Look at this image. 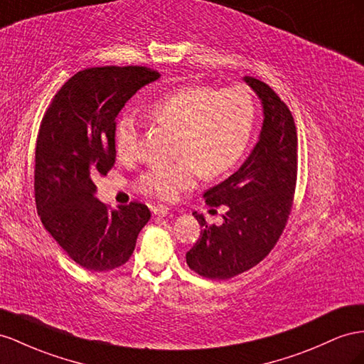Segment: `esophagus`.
Here are the masks:
<instances>
[{"label": "esophagus", "mask_w": 364, "mask_h": 364, "mask_svg": "<svg viewBox=\"0 0 364 364\" xmlns=\"http://www.w3.org/2000/svg\"><path fill=\"white\" fill-rule=\"evenodd\" d=\"M151 211L154 215H159V218H164V215L168 214V206L158 203V205H153L151 206Z\"/></svg>", "instance_id": "esophagus-1"}]
</instances>
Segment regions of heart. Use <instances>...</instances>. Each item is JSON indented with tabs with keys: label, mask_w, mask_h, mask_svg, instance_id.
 <instances>
[{
	"label": "heart",
	"mask_w": 364,
	"mask_h": 364,
	"mask_svg": "<svg viewBox=\"0 0 364 364\" xmlns=\"http://www.w3.org/2000/svg\"><path fill=\"white\" fill-rule=\"evenodd\" d=\"M146 113L162 129L176 133L170 166H153L142 173L137 188L153 198L171 200L190 190L202 174L214 179L234 168L250 144L255 104L242 85L218 90L210 85H188L153 101ZM139 127L133 117L117 122L114 133L119 158L137 151Z\"/></svg>",
	"instance_id": "b5f03b06"
}]
</instances>
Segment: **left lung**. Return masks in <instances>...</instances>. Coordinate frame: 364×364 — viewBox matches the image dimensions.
<instances>
[{
	"mask_svg": "<svg viewBox=\"0 0 364 364\" xmlns=\"http://www.w3.org/2000/svg\"><path fill=\"white\" fill-rule=\"evenodd\" d=\"M263 109V124L251 154L240 168L206 190V205H225L222 225L200 223L199 240L186 252V263L203 277L227 280L251 269L277 243L292 208L297 181V132L294 117L277 93L245 76Z\"/></svg>",
	"mask_w": 364,
	"mask_h": 364,
	"instance_id": "1",
	"label": "left lung"
}]
</instances>
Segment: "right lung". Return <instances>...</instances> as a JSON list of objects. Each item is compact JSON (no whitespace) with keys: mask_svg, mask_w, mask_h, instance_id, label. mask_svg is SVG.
<instances>
[{"mask_svg":"<svg viewBox=\"0 0 364 364\" xmlns=\"http://www.w3.org/2000/svg\"><path fill=\"white\" fill-rule=\"evenodd\" d=\"M151 68L92 67L77 72L53 97L35 150V200L44 228L88 271H110L132 257L149 206L132 202L110 211L96 199L95 179L116 158V116L144 85Z\"/></svg>","mask_w":364,"mask_h":364,"instance_id":"right-lung-1","label":"right lung"}]
</instances>
